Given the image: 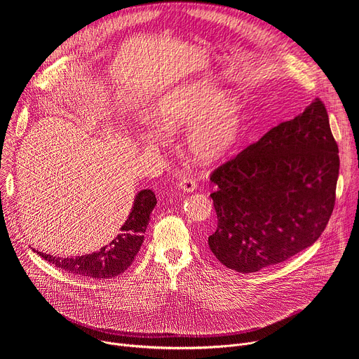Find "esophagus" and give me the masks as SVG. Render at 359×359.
<instances>
[{
	"mask_svg": "<svg viewBox=\"0 0 359 359\" xmlns=\"http://www.w3.org/2000/svg\"><path fill=\"white\" fill-rule=\"evenodd\" d=\"M179 186H180V189H182L183 191L191 193V191H194V190L197 189V182H196V179H193V177H190V176H184V177L180 180Z\"/></svg>",
	"mask_w": 359,
	"mask_h": 359,
	"instance_id": "34e87169",
	"label": "esophagus"
}]
</instances>
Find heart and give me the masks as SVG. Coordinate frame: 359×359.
I'll return each instance as SVG.
<instances>
[{"instance_id":"b5f03b06","label":"heart","mask_w":359,"mask_h":359,"mask_svg":"<svg viewBox=\"0 0 359 359\" xmlns=\"http://www.w3.org/2000/svg\"><path fill=\"white\" fill-rule=\"evenodd\" d=\"M223 92L215 85L197 82L175 89L155 111V125L165 133L187 128L186 144L190 155L203 163L223 159L237 143L243 118L234 99H220ZM147 146L161 147L166 139L159 132L144 136Z\"/></svg>"}]
</instances>
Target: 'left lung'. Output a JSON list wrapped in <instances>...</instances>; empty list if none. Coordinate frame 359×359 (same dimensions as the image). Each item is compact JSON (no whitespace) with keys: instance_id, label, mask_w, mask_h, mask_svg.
<instances>
[{"instance_id":"8db88e82","label":"left lung","mask_w":359,"mask_h":359,"mask_svg":"<svg viewBox=\"0 0 359 359\" xmlns=\"http://www.w3.org/2000/svg\"><path fill=\"white\" fill-rule=\"evenodd\" d=\"M338 172V144L317 97L210 175L217 229L209 247L216 259L255 273L314 244L335 206Z\"/></svg>"}]
</instances>
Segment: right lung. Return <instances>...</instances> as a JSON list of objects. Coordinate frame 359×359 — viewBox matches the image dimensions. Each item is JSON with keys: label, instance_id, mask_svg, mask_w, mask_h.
Returning <instances> with one entry per match:
<instances>
[{"label": "right lung", "instance_id": "right-lung-1", "mask_svg": "<svg viewBox=\"0 0 359 359\" xmlns=\"http://www.w3.org/2000/svg\"><path fill=\"white\" fill-rule=\"evenodd\" d=\"M156 197L151 190H140L135 198L133 209L121 227V233L99 251L78 255L75 259H60L36 251L43 260L64 271L95 280H108L126 271L133 263L143 243V234L150 220V213L156 206Z\"/></svg>", "mask_w": 359, "mask_h": 359}]
</instances>
